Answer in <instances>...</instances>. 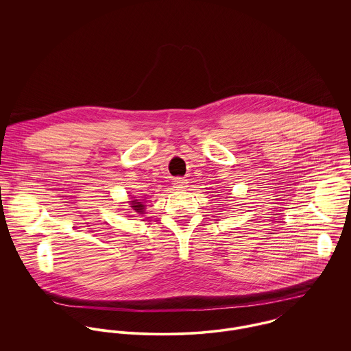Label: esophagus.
<instances>
[{
	"instance_id": "1",
	"label": "esophagus",
	"mask_w": 351,
	"mask_h": 351,
	"mask_svg": "<svg viewBox=\"0 0 351 351\" xmlns=\"http://www.w3.org/2000/svg\"><path fill=\"white\" fill-rule=\"evenodd\" d=\"M173 184H174V188H177L178 191H182V189H185L188 186V180L178 177V178H176L173 181Z\"/></svg>"
}]
</instances>
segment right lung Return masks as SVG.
Masks as SVG:
<instances>
[{"label": "right lung", "mask_w": 351, "mask_h": 351, "mask_svg": "<svg viewBox=\"0 0 351 351\" xmlns=\"http://www.w3.org/2000/svg\"><path fill=\"white\" fill-rule=\"evenodd\" d=\"M130 206L134 209V212H136V213H143V210H145V204L142 202V201L139 200H132L130 201Z\"/></svg>", "instance_id": "obj_1"}]
</instances>
